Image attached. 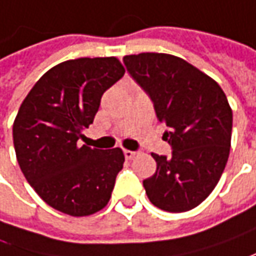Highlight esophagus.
<instances>
[{
  "label": "esophagus",
  "instance_id": "34e87169",
  "mask_svg": "<svg viewBox=\"0 0 256 256\" xmlns=\"http://www.w3.org/2000/svg\"><path fill=\"white\" fill-rule=\"evenodd\" d=\"M123 153H124V157H126L128 160H132V158L136 156V152H132V150H124Z\"/></svg>",
  "mask_w": 256,
  "mask_h": 256
}]
</instances>
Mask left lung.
<instances>
[{
    "mask_svg": "<svg viewBox=\"0 0 256 256\" xmlns=\"http://www.w3.org/2000/svg\"><path fill=\"white\" fill-rule=\"evenodd\" d=\"M123 62L168 128L163 137L172 148V157L152 153L157 170L143 181L146 194L168 212L192 210L216 188L228 162L232 110L224 90L174 55L146 52Z\"/></svg>",
    "mask_w": 256,
    "mask_h": 256,
    "instance_id": "left-lung-1",
    "label": "left lung"
}]
</instances>
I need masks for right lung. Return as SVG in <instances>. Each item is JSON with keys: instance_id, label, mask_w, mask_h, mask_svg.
Returning a JSON list of instances; mask_svg holds the SVG:
<instances>
[{"instance_id": "right-lung-1", "label": "right lung", "mask_w": 256, "mask_h": 256, "mask_svg": "<svg viewBox=\"0 0 256 256\" xmlns=\"http://www.w3.org/2000/svg\"><path fill=\"white\" fill-rule=\"evenodd\" d=\"M124 75L118 58H79L49 69L34 84L14 120L16 160L40 198L72 216H92L108 206L122 148L78 144L93 123L102 94Z\"/></svg>"}]
</instances>
